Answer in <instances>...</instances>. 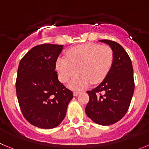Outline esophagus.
Instances as JSON below:
<instances>
[{
    "label": "esophagus",
    "mask_w": 149,
    "mask_h": 149,
    "mask_svg": "<svg viewBox=\"0 0 149 149\" xmlns=\"http://www.w3.org/2000/svg\"><path fill=\"white\" fill-rule=\"evenodd\" d=\"M80 93V91H74V97H77V95H79Z\"/></svg>",
    "instance_id": "esophagus-1"
}]
</instances>
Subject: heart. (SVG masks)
<instances>
[{"instance_id": "obj_1", "label": "heart", "mask_w": 149, "mask_h": 149, "mask_svg": "<svg viewBox=\"0 0 149 149\" xmlns=\"http://www.w3.org/2000/svg\"><path fill=\"white\" fill-rule=\"evenodd\" d=\"M66 58L60 57L56 63L61 82L67 83L75 73L78 74L69 84V88L79 90L91 83H99L108 74L113 61V52L107 45L87 43L77 45L66 51Z\"/></svg>"}]
</instances>
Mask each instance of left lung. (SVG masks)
I'll return each instance as SVG.
<instances>
[{"label": "left lung", "mask_w": 149, "mask_h": 149, "mask_svg": "<svg viewBox=\"0 0 149 149\" xmlns=\"http://www.w3.org/2000/svg\"><path fill=\"white\" fill-rule=\"evenodd\" d=\"M100 42L110 47L113 61L104 80L87 91L89 102L86 113L96 124L108 126L120 121L128 110L134 89L133 68L130 56L121 45L107 39ZM100 92L103 95L98 94Z\"/></svg>", "instance_id": "left-lung-1"}]
</instances>
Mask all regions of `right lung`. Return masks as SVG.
Here are the masks:
<instances>
[{"mask_svg":"<svg viewBox=\"0 0 149 149\" xmlns=\"http://www.w3.org/2000/svg\"><path fill=\"white\" fill-rule=\"evenodd\" d=\"M63 45L44 44L30 49L19 62L16 92L21 111L32 125L58 127L65 118L72 91L58 78L56 63Z\"/></svg>","mask_w":149,"mask_h":149,"instance_id":"1","label":"right lung"}]
</instances>
